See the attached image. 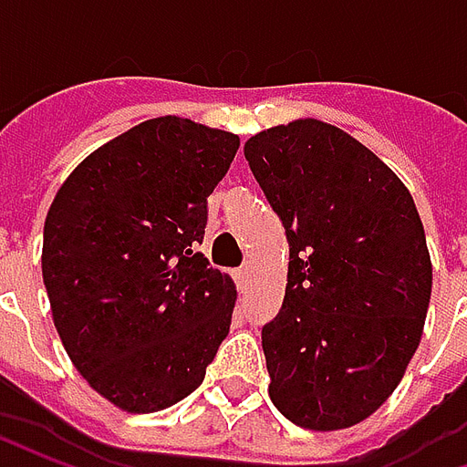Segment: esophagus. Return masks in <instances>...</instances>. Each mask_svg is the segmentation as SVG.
I'll list each match as a JSON object with an SVG mask.
<instances>
[{
    "label": "esophagus",
    "instance_id": "1",
    "mask_svg": "<svg viewBox=\"0 0 467 467\" xmlns=\"http://www.w3.org/2000/svg\"><path fill=\"white\" fill-rule=\"evenodd\" d=\"M250 273H253V270H250V267H247V265H244V267H240V270H234V280H237V285H240V287H247V283H250Z\"/></svg>",
    "mask_w": 467,
    "mask_h": 467
}]
</instances>
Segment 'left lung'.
Here are the masks:
<instances>
[{
    "mask_svg": "<svg viewBox=\"0 0 467 467\" xmlns=\"http://www.w3.org/2000/svg\"><path fill=\"white\" fill-rule=\"evenodd\" d=\"M244 160L283 220V310L263 327L270 400L317 432L388 400L418 350L432 263L410 190L352 134L315 117L263 130Z\"/></svg>",
    "mask_w": 467,
    "mask_h": 467,
    "instance_id": "1",
    "label": "left lung"
}]
</instances>
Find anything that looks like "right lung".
I'll list each match as a JSON object with an SVG mask.
<instances>
[{"label": "right lung", "mask_w": 467, "mask_h": 467, "mask_svg": "<svg viewBox=\"0 0 467 467\" xmlns=\"http://www.w3.org/2000/svg\"><path fill=\"white\" fill-rule=\"evenodd\" d=\"M240 137L184 117L140 122L87 154L45 220L42 280L69 360L124 412L197 390L237 287L207 267V197Z\"/></svg>", "instance_id": "right-lung-1"}]
</instances>
